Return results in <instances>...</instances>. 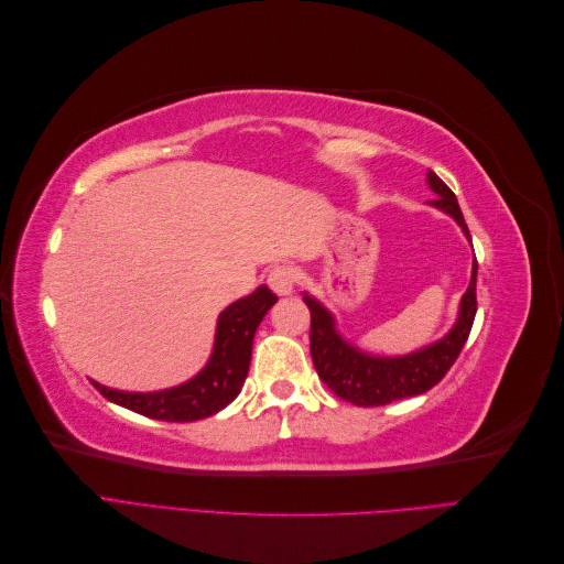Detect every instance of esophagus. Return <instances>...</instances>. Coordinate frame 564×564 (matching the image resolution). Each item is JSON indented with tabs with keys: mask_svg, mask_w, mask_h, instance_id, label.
I'll return each mask as SVG.
<instances>
[{
	"mask_svg": "<svg viewBox=\"0 0 564 564\" xmlns=\"http://www.w3.org/2000/svg\"><path fill=\"white\" fill-rule=\"evenodd\" d=\"M268 284H270V289L275 294L289 296V294L294 292V286H296V272L289 268V265H275V268L270 270Z\"/></svg>",
	"mask_w": 564,
	"mask_h": 564,
	"instance_id": "obj_1",
	"label": "esophagus"
}]
</instances>
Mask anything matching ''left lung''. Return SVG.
Returning a JSON list of instances; mask_svg holds the SVG:
<instances>
[{
	"mask_svg": "<svg viewBox=\"0 0 564 564\" xmlns=\"http://www.w3.org/2000/svg\"><path fill=\"white\" fill-rule=\"evenodd\" d=\"M429 183L433 193L440 195L435 202L437 207L452 214L456 224L470 237L464 214H460L456 195L449 191V185L433 172L429 174ZM475 284L477 259L473 263V280L468 284V292L464 294V301H460V315L454 329L437 340L435 346L406 357H392V360L369 357L344 344L334 332L332 315L315 299L303 296L305 305L311 308V355L319 379L334 390V395L357 406H381L431 390L445 379V373L452 369L456 357L466 346L477 313Z\"/></svg>",
	"mask_w": 564,
	"mask_h": 564,
	"instance_id": "left-lung-1",
	"label": "left lung"
}]
</instances>
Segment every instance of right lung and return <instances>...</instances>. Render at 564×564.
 <instances>
[{
	"mask_svg": "<svg viewBox=\"0 0 564 564\" xmlns=\"http://www.w3.org/2000/svg\"><path fill=\"white\" fill-rule=\"evenodd\" d=\"M275 301L278 296L268 286H259L220 313L212 360L193 381L162 392H119L94 386L106 400L148 419L174 423L207 419L240 395L249 373L253 334Z\"/></svg>",
	"mask_w": 564,
	"mask_h": 564,
	"instance_id": "obj_1",
	"label": "right lung"
}]
</instances>
